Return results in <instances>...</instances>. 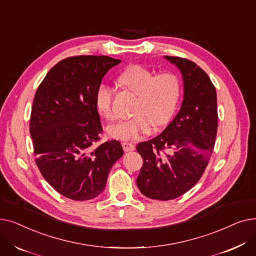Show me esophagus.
Here are the masks:
<instances>
[{
  "label": "esophagus",
  "instance_id": "1",
  "mask_svg": "<svg viewBox=\"0 0 256 256\" xmlns=\"http://www.w3.org/2000/svg\"><path fill=\"white\" fill-rule=\"evenodd\" d=\"M122 147L124 152H132L136 150V147L134 144L130 143V142H122Z\"/></svg>",
  "mask_w": 256,
  "mask_h": 256
}]
</instances>
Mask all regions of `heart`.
Wrapping results in <instances>:
<instances>
[{
	"mask_svg": "<svg viewBox=\"0 0 256 256\" xmlns=\"http://www.w3.org/2000/svg\"><path fill=\"white\" fill-rule=\"evenodd\" d=\"M120 84L138 96L130 119L122 120L108 128V134L115 139L132 140L154 128L165 126L176 112L180 98V82L176 74L154 72L146 67L130 65L119 76ZM96 106L106 120H114L113 91L100 84L96 92Z\"/></svg>",
	"mask_w": 256,
	"mask_h": 256,
	"instance_id": "b5f03b06",
	"label": "heart"
}]
</instances>
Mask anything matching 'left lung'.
I'll return each mask as SVG.
<instances>
[{
  "instance_id": "left-lung-1",
  "label": "left lung",
  "mask_w": 256,
  "mask_h": 256,
  "mask_svg": "<svg viewBox=\"0 0 256 256\" xmlns=\"http://www.w3.org/2000/svg\"><path fill=\"white\" fill-rule=\"evenodd\" d=\"M165 58L182 76L180 110L162 134L137 145L143 158L137 186L143 195L156 200L176 199L198 182L218 128L216 88L206 72L191 60Z\"/></svg>"
}]
</instances>
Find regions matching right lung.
Here are the masks:
<instances>
[{
    "label": "right lung",
    "mask_w": 256,
    "mask_h": 256,
    "mask_svg": "<svg viewBox=\"0 0 256 256\" xmlns=\"http://www.w3.org/2000/svg\"><path fill=\"white\" fill-rule=\"evenodd\" d=\"M121 60L74 56L52 67L37 88L30 134L36 165L58 193L76 201L98 196L112 166L124 154L119 141H100L96 92Z\"/></svg>",
    "instance_id": "add662e5"
}]
</instances>
